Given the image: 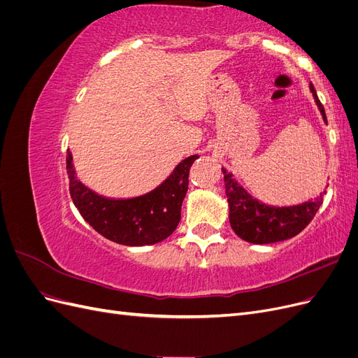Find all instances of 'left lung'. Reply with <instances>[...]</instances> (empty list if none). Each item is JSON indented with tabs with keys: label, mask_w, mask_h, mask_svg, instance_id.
<instances>
[{
	"label": "left lung",
	"mask_w": 358,
	"mask_h": 358,
	"mask_svg": "<svg viewBox=\"0 0 358 358\" xmlns=\"http://www.w3.org/2000/svg\"><path fill=\"white\" fill-rule=\"evenodd\" d=\"M310 92L313 99H315L324 122L327 124L326 112H324V107L312 83ZM222 173L225 182V194L230 206L229 220L231 229L241 239L255 245L287 241L297 236L301 230H305L306 225L318 212L320 206L322 204V196L326 192L324 191L317 199H310L301 204L278 208V206H268L254 199L236 180L233 173L227 171V169H222Z\"/></svg>",
	"instance_id": "left-lung-1"
}]
</instances>
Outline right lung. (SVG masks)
I'll return each mask as SVG.
<instances>
[{
  "instance_id": "obj_1",
  "label": "right lung",
  "mask_w": 358,
  "mask_h": 358,
  "mask_svg": "<svg viewBox=\"0 0 358 358\" xmlns=\"http://www.w3.org/2000/svg\"><path fill=\"white\" fill-rule=\"evenodd\" d=\"M199 155L180 161L159 187L134 199H107L76 178L73 157L67 150L70 196L83 220L106 239L127 246L154 245L176 230L188 176Z\"/></svg>"
}]
</instances>
